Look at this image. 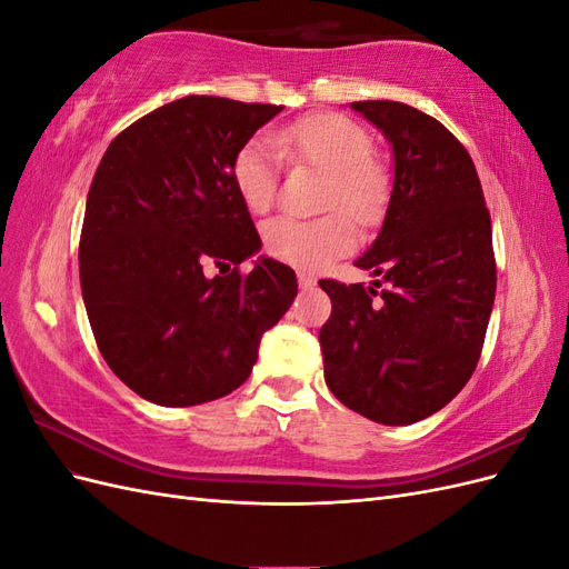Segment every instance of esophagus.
Here are the masks:
<instances>
[{"mask_svg": "<svg viewBox=\"0 0 569 569\" xmlns=\"http://www.w3.org/2000/svg\"><path fill=\"white\" fill-rule=\"evenodd\" d=\"M299 287H301V289H313V287H316V280L311 278V274L299 272Z\"/></svg>", "mask_w": 569, "mask_h": 569, "instance_id": "34e87169", "label": "esophagus"}]
</instances>
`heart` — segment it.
Listing matches in <instances>:
<instances>
[{"label":"heart","instance_id":"heart-1","mask_svg":"<svg viewBox=\"0 0 569 569\" xmlns=\"http://www.w3.org/2000/svg\"><path fill=\"white\" fill-rule=\"evenodd\" d=\"M303 163L327 178L322 209H341L358 226H372L387 203V176L370 157L372 137L366 128L339 113L306 116L268 137H253L237 151L232 182L239 199L251 213L270 209L278 192L280 154ZM270 256L301 270H320L335 258L349 253L353 232L341 213H327L316 220L274 218L263 230Z\"/></svg>","mask_w":569,"mask_h":569}]
</instances>
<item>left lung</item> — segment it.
<instances>
[{"label": "left lung", "mask_w": 569, "mask_h": 569, "mask_svg": "<svg viewBox=\"0 0 569 569\" xmlns=\"http://www.w3.org/2000/svg\"><path fill=\"white\" fill-rule=\"evenodd\" d=\"M351 109L387 137L393 182L380 234L356 261L377 280H320L332 299L325 382L372 422L412 425L477 368L496 297L491 220L470 153L439 120L401 101Z\"/></svg>", "instance_id": "8db88e82"}]
</instances>
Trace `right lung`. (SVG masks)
Returning <instances> with one entry per match:
<instances>
[{
  "label": "right lung",
  "instance_id": "1",
  "mask_svg": "<svg viewBox=\"0 0 569 569\" xmlns=\"http://www.w3.org/2000/svg\"><path fill=\"white\" fill-rule=\"evenodd\" d=\"M282 111L182 97L109 144L80 234V287L97 347L142 399L184 408L247 382L258 343L297 297L289 266L261 251L232 161ZM213 260L229 269L206 279Z\"/></svg>",
  "mask_w": 569,
  "mask_h": 569
}]
</instances>
